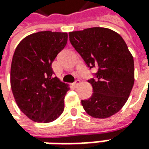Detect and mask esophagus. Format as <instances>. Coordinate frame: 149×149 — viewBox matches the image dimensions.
<instances>
[{"instance_id":"obj_1","label":"esophagus","mask_w":149,"mask_h":149,"mask_svg":"<svg viewBox=\"0 0 149 149\" xmlns=\"http://www.w3.org/2000/svg\"><path fill=\"white\" fill-rule=\"evenodd\" d=\"M80 83H81V81L78 79H77L76 81H75L74 82H73V86H74L75 87H77V86H78Z\"/></svg>"}]
</instances>
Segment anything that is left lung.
Here are the masks:
<instances>
[{
    "instance_id": "left-lung-1",
    "label": "left lung",
    "mask_w": 149,
    "mask_h": 149,
    "mask_svg": "<svg viewBox=\"0 0 149 149\" xmlns=\"http://www.w3.org/2000/svg\"><path fill=\"white\" fill-rule=\"evenodd\" d=\"M69 40L86 66L97 69L88 80L92 95L81 100L85 111L98 119L115 115L125 104L134 82V58L125 40L101 27L71 32Z\"/></svg>"
}]
</instances>
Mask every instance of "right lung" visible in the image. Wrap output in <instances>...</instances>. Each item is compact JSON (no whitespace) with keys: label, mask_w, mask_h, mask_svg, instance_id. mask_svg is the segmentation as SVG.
I'll use <instances>...</instances> for the list:
<instances>
[{"label":"right lung","mask_w":149,"mask_h":149,"mask_svg":"<svg viewBox=\"0 0 149 149\" xmlns=\"http://www.w3.org/2000/svg\"><path fill=\"white\" fill-rule=\"evenodd\" d=\"M67 42V33L41 31L24 38L14 53L11 90L19 108L35 122H52L63 112L68 87L54 77L52 63Z\"/></svg>","instance_id":"1"}]
</instances>
